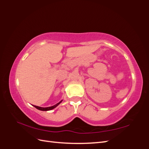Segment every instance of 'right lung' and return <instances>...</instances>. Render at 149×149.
Segmentation results:
<instances>
[{
	"label": "right lung",
	"instance_id": "add662e5",
	"mask_svg": "<svg viewBox=\"0 0 149 149\" xmlns=\"http://www.w3.org/2000/svg\"><path fill=\"white\" fill-rule=\"evenodd\" d=\"M63 101V100L60 101L59 102L56 104L55 105H54L53 106H50V107H39V106H35V105H33L35 108H37V109L38 110H40V111H50L53 109H54V108H55L57 106H58Z\"/></svg>",
	"mask_w": 149,
	"mask_h": 149
}]
</instances>
